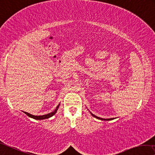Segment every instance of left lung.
<instances>
[{"instance_id": "left-lung-1", "label": "left lung", "mask_w": 155, "mask_h": 155, "mask_svg": "<svg viewBox=\"0 0 155 155\" xmlns=\"http://www.w3.org/2000/svg\"><path fill=\"white\" fill-rule=\"evenodd\" d=\"M90 113H91V112H90ZM91 114H92V116L94 117L97 118V119H98L102 120V121H110V120H112V119H114V118H111V119H103V118H100V117H97V116H96V115L93 114L92 113H91Z\"/></svg>"}]
</instances>
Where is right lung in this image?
<instances>
[{"label": "right lung", "instance_id": "obj_1", "mask_svg": "<svg viewBox=\"0 0 155 155\" xmlns=\"http://www.w3.org/2000/svg\"><path fill=\"white\" fill-rule=\"evenodd\" d=\"M60 104H58L57 105V107H56V109L54 110V111L52 112H50L49 113V114H45V115H42V116H35V115H32L31 114H29V113H28L26 112H23L25 114H26L27 115H28V117L32 118V119H36V120H43V119H48V118H50L51 117H52L53 115H54L56 114V112H57V110L58 109V107H59Z\"/></svg>", "mask_w": 155, "mask_h": 155}]
</instances>
